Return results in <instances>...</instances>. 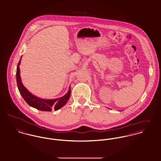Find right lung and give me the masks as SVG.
<instances>
[{
    "mask_svg": "<svg viewBox=\"0 0 161 161\" xmlns=\"http://www.w3.org/2000/svg\"><path fill=\"white\" fill-rule=\"evenodd\" d=\"M21 59L18 63L17 68V82L19 91L22 96L25 102L31 107L36 108L37 110L45 112H51L52 110L55 111L59 110L64 105H65L67 102L69 100L70 95V87L69 88L68 92L63 97L56 98V99H42L37 97L29 92L22 84L21 77L20 75L19 66L21 63Z\"/></svg>",
    "mask_w": 161,
    "mask_h": 161,
    "instance_id": "add662e5",
    "label": "right lung"
}]
</instances>
